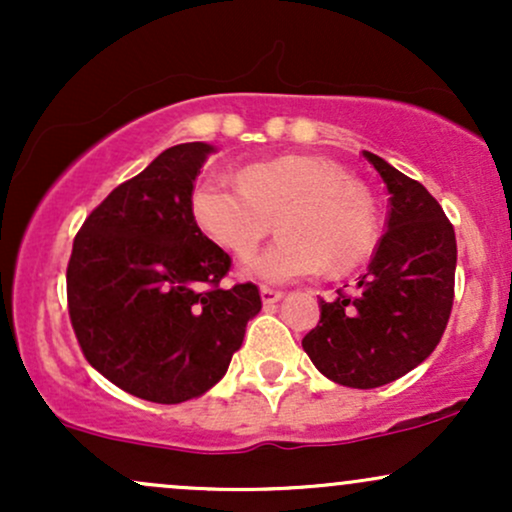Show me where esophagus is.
Here are the masks:
<instances>
[{"label": "esophagus", "instance_id": "1", "mask_svg": "<svg viewBox=\"0 0 512 512\" xmlns=\"http://www.w3.org/2000/svg\"><path fill=\"white\" fill-rule=\"evenodd\" d=\"M260 296H262V303H264V305H272V303H279L281 298H284V291L269 289V286H262Z\"/></svg>", "mask_w": 512, "mask_h": 512}]
</instances>
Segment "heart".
<instances>
[{"instance_id":"obj_1","label":"heart","mask_w":512,"mask_h":512,"mask_svg":"<svg viewBox=\"0 0 512 512\" xmlns=\"http://www.w3.org/2000/svg\"><path fill=\"white\" fill-rule=\"evenodd\" d=\"M192 216L240 260L257 250L276 219L279 240L245 269L262 281L301 279L325 267L349 272L368 260L378 240L368 192L342 166L315 156L250 163L238 182L209 175L192 190Z\"/></svg>"}]
</instances>
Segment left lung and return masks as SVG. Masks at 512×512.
Segmentation results:
<instances>
[{
  "instance_id": "left-lung-1",
  "label": "left lung",
  "mask_w": 512,
  "mask_h": 512,
  "mask_svg": "<svg viewBox=\"0 0 512 512\" xmlns=\"http://www.w3.org/2000/svg\"><path fill=\"white\" fill-rule=\"evenodd\" d=\"M390 192L387 231L354 293L320 298L303 349L334 383L370 390L433 354L455 298V228L421 182L363 151Z\"/></svg>"
}]
</instances>
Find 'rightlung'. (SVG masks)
Here are the masks:
<instances>
[{"label": "right lung", "mask_w": 512, "mask_h": 512, "mask_svg": "<svg viewBox=\"0 0 512 512\" xmlns=\"http://www.w3.org/2000/svg\"><path fill=\"white\" fill-rule=\"evenodd\" d=\"M214 146H170L86 216L67 264V308L86 361L134 397L180 404L228 370L250 281L221 289L231 257L199 231L192 190Z\"/></svg>", "instance_id": "1"}]
</instances>
